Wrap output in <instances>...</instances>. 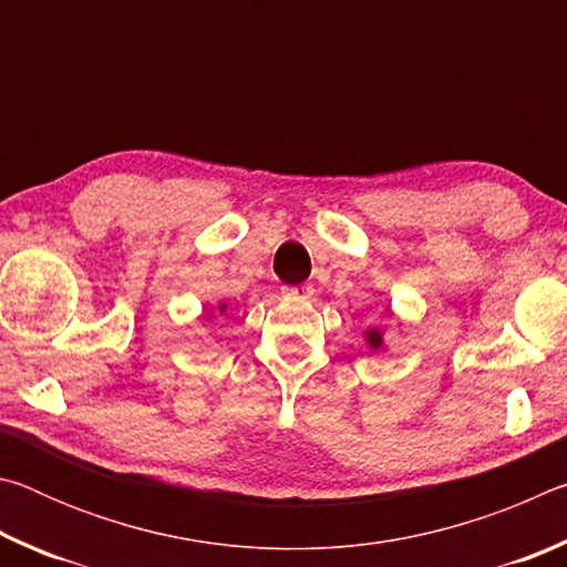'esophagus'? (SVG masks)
<instances>
[{"label":"esophagus","mask_w":567,"mask_h":567,"mask_svg":"<svg viewBox=\"0 0 567 567\" xmlns=\"http://www.w3.org/2000/svg\"><path fill=\"white\" fill-rule=\"evenodd\" d=\"M285 297H292V300H310L315 295L312 285H295V287H285Z\"/></svg>","instance_id":"obj_1"}]
</instances>
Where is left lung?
I'll list each match as a JSON object with an SVG mask.
<instances>
[{"label":"left lung","mask_w":567,"mask_h":567,"mask_svg":"<svg viewBox=\"0 0 567 567\" xmlns=\"http://www.w3.org/2000/svg\"><path fill=\"white\" fill-rule=\"evenodd\" d=\"M364 340H368V344L372 350H380L382 348V332L378 328H370L368 332H364Z\"/></svg>","instance_id":"1"}]
</instances>
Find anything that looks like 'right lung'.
Returning a JSON list of instances; mask_svg holds the SVG:
<instances>
[{"instance_id":"add662e5","label":"right lung","mask_w":567,"mask_h":567,"mask_svg":"<svg viewBox=\"0 0 567 567\" xmlns=\"http://www.w3.org/2000/svg\"><path fill=\"white\" fill-rule=\"evenodd\" d=\"M217 307H219V312H225V310H227V305H225V302H223V305H217Z\"/></svg>"}]
</instances>
